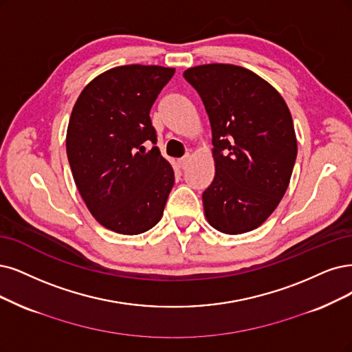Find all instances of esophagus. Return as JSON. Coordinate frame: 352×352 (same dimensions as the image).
<instances>
[{"mask_svg":"<svg viewBox=\"0 0 352 352\" xmlns=\"http://www.w3.org/2000/svg\"><path fill=\"white\" fill-rule=\"evenodd\" d=\"M190 160H191V155H190V153H187V155H184V156H183V158H179V160H178V164H179V166H183V168H184V166L190 162Z\"/></svg>","mask_w":352,"mask_h":352,"instance_id":"1","label":"esophagus"}]
</instances>
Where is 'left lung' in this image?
<instances>
[{
  "label": "left lung",
  "instance_id": "1",
  "mask_svg": "<svg viewBox=\"0 0 352 352\" xmlns=\"http://www.w3.org/2000/svg\"><path fill=\"white\" fill-rule=\"evenodd\" d=\"M212 126L214 178L203 192L204 216L216 230L239 235L261 226L290 184L297 139L278 91L230 63L184 71Z\"/></svg>",
  "mask_w": 352,
  "mask_h": 352
}]
</instances>
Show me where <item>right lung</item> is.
<instances>
[{
	"label": "right lung",
	"instance_id": "right-lung-1",
	"mask_svg": "<svg viewBox=\"0 0 352 352\" xmlns=\"http://www.w3.org/2000/svg\"><path fill=\"white\" fill-rule=\"evenodd\" d=\"M175 68L123 65L96 76L76 98L67 155L87 209L106 229L139 235L164 214L174 169L156 143L151 109Z\"/></svg>",
	"mask_w": 352,
	"mask_h": 352
}]
</instances>
